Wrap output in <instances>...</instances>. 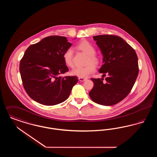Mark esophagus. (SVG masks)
<instances>
[{
  "instance_id": "obj_1",
  "label": "esophagus",
  "mask_w": 157,
  "mask_h": 157,
  "mask_svg": "<svg viewBox=\"0 0 157 157\" xmlns=\"http://www.w3.org/2000/svg\"><path fill=\"white\" fill-rule=\"evenodd\" d=\"M78 79H79V81H81V82H83V81H86L87 79L86 78H78Z\"/></svg>"
}]
</instances>
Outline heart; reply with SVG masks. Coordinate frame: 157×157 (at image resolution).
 <instances>
[{
  "instance_id": "obj_1",
  "label": "heart",
  "mask_w": 157,
  "mask_h": 157,
  "mask_svg": "<svg viewBox=\"0 0 157 157\" xmlns=\"http://www.w3.org/2000/svg\"><path fill=\"white\" fill-rule=\"evenodd\" d=\"M77 48L88 55L86 60L87 65L83 67H77L71 71L72 75L80 78L88 77L95 71V67L100 63L101 60L95 54L96 49L94 46L88 41L84 40L78 44ZM63 59L65 63L68 67H74L73 62V50L72 48H68L63 54Z\"/></svg>"
}]
</instances>
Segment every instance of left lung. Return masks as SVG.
Segmentation results:
<instances>
[{"label":"left lung","mask_w":157,"mask_h":157,"mask_svg":"<svg viewBox=\"0 0 157 157\" xmlns=\"http://www.w3.org/2000/svg\"><path fill=\"white\" fill-rule=\"evenodd\" d=\"M103 55L99 70L101 79L91 78L94 85L89 93L98 104L111 106L123 100L132 90L139 72L138 56L134 49L122 37L112 35L93 36ZM107 74L105 82L103 77Z\"/></svg>","instance_id":"obj_1"}]
</instances>
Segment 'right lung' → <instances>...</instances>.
<instances>
[{
    "instance_id": "add662e5",
    "label": "right lung",
    "mask_w": 157,
    "mask_h": 157,
    "mask_svg": "<svg viewBox=\"0 0 157 157\" xmlns=\"http://www.w3.org/2000/svg\"><path fill=\"white\" fill-rule=\"evenodd\" d=\"M67 37H45L26 50L19 64L23 85L35 101L55 105L67 100L78 81L76 76H60L69 71L63 54L71 46Z\"/></svg>"
}]
</instances>
